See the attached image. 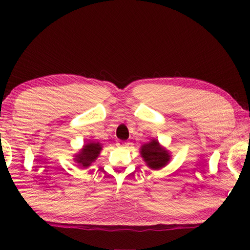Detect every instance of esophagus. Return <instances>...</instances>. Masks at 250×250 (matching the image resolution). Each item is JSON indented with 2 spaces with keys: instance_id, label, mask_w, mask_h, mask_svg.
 <instances>
[{
  "instance_id": "esophagus-1",
  "label": "esophagus",
  "mask_w": 250,
  "mask_h": 250,
  "mask_svg": "<svg viewBox=\"0 0 250 250\" xmlns=\"http://www.w3.org/2000/svg\"><path fill=\"white\" fill-rule=\"evenodd\" d=\"M130 143L126 142V141H118L117 142V146L118 147H122V149H126V147L129 146Z\"/></svg>"
}]
</instances>
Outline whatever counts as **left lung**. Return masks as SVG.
Here are the masks:
<instances>
[{"mask_svg": "<svg viewBox=\"0 0 250 250\" xmlns=\"http://www.w3.org/2000/svg\"><path fill=\"white\" fill-rule=\"evenodd\" d=\"M140 154L146 166L152 170H161L172 159L171 152L161 146L156 139H151V141L141 146Z\"/></svg>", "mask_w": 250, "mask_h": 250, "instance_id": "obj_1", "label": "left lung"}]
</instances>
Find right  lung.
<instances>
[{
  "label": "right lung",
  "mask_w": 250,
  "mask_h": 250,
  "mask_svg": "<svg viewBox=\"0 0 250 250\" xmlns=\"http://www.w3.org/2000/svg\"><path fill=\"white\" fill-rule=\"evenodd\" d=\"M101 150H103L101 143L89 141L86 145H83L82 149L74 155V161L79 167L86 168L95 162L99 156Z\"/></svg>",
  "instance_id": "add662e5"
}]
</instances>
